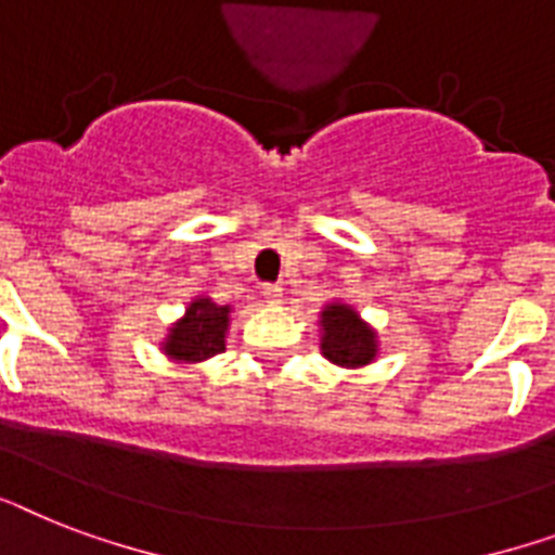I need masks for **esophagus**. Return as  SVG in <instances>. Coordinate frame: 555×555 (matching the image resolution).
I'll return each instance as SVG.
<instances>
[{"instance_id":"1","label":"esophagus","mask_w":555,"mask_h":555,"mask_svg":"<svg viewBox=\"0 0 555 555\" xmlns=\"http://www.w3.org/2000/svg\"><path fill=\"white\" fill-rule=\"evenodd\" d=\"M282 296H285V291H282L279 285H264L262 287V299L268 301V305H273V308H276V305H282Z\"/></svg>"}]
</instances>
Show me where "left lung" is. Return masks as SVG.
Listing matches in <instances>:
<instances>
[{
	"mask_svg": "<svg viewBox=\"0 0 555 555\" xmlns=\"http://www.w3.org/2000/svg\"><path fill=\"white\" fill-rule=\"evenodd\" d=\"M319 350L336 367L359 371L379 359V333L353 305L333 299L319 310Z\"/></svg>",
	"mask_w": 555,
	"mask_h": 555,
	"instance_id": "left-lung-1",
	"label": "left lung"
}]
</instances>
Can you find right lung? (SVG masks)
<instances>
[{
    "label": "right lung",
    "mask_w": 555,
    "mask_h": 555,
    "mask_svg": "<svg viewBox=\"0 0 555 555\" xmlns=\"http://www.w3.org/2000/svg\"><path fill=\"white\" fill-rule=\"evenodd\" d=\"M231 305H216L207 296H193L188 308L165 333L159 350L173 364H202L224 350L231 331Z\"/></svg>",
    "instance_id": "1"
}]
</instances>
